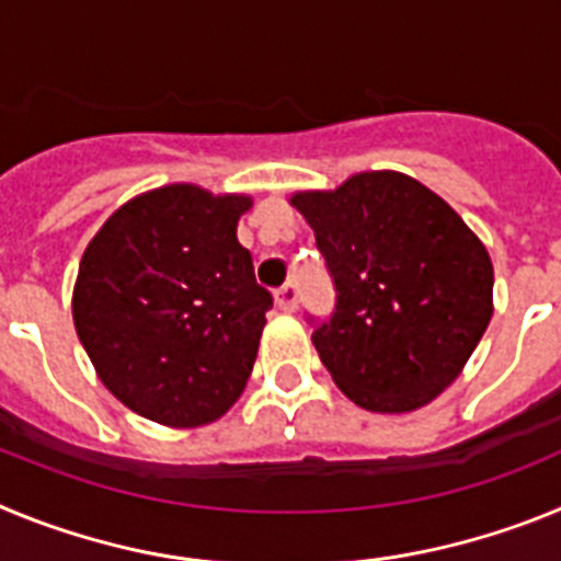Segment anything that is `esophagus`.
<instances>
[{
	"label": "esophagus",
	"instance_id": "obj_1",
	"mask_svg": "<svg viewBox=\"0 0 561 561\" xmlns=\"http://www.w3.org/2000/svg\"><path fill=\"white\" fill-rule=\"evenodd\" d=\"M275 304L280 311H295L297 309V286L284 284L275 291Z\"/></svg>",
	"mask_w": 561,
	"mask_h": 561
}]
</instances>
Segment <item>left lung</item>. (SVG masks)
Masks as SVG:
<instances>
[{
    "label": "left lung",
    "mask_w": 561,
    "mask_h": 561,
    "mask_svg": "<svg viewBox=\"0 0 561 561\" xmlns=\"http://www.w3.org/2000/svg\"><path fill=\"white\" fill-rule=\"evenodd\" d=\"M334 277L311 334L336 388L370 413H410L460 376L492 320L483 241L438 193L399 171L291 193Z\"/></svg>",
    "instance_id": "8db88e82"
}]
</instances>
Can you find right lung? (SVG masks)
I'll use <instances>...</instances> for the list:
<instances>
[{"mask_svg": "<svg viewBox=\"0 0 561 561\" xmlns=\"http://www.w3.org/2000/svg\"><path fill=\"white\" fill-rule=\"evenodd\" d=\"M244 193L162 185L121 205L83 250L72 320L95 374L142 419L191 430L244 393L272 295L238 244Z\"/></svg>", "mask_w": 561, "mask_h": 561, "instance_id": "1", "label": "right lung"}]
</instances>
